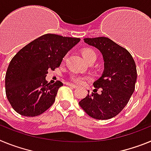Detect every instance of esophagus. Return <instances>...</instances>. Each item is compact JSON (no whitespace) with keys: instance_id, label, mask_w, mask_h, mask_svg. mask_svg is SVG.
Instances as JSON below:
<instances>
[{"instance_id":"34e87169","label":"esophagus","mask_w":151,"mask_h":151,"mask_svg":"<svg viewBox=\"0 0 151 151\" xmlns=\"http://www.w3.org/2000/svg\"><path fill=\"white\" fill-rule=\"evenodd\" d=\"M67 85L68 86H69V87L73 88H77L76 85H73V84H71V83H67Z\"/></svg>"}]
</instances>
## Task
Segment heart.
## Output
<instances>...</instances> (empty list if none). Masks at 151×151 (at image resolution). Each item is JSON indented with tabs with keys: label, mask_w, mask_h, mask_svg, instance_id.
Segmentation results:
<instances>
[{
	"label": "heart",
	"mask_w": 151,
	"mask_h": 151,
	"mask_svg": "<svg viewBox=\"0 0 151 151\" xmlns=\"http://www.w3.org/2000/svg\"><path fill=\"white\" fill-rule=\"evenodd\" d=\"M82 56H83L84 59L87 62H89L91 60H96V59H97V54H96V53L90 48L84 49L82 50ZM86 78H87L85 76L77 74H73L71 76L72 81L74 83L78 84V85H81V84L84 83Z\"/></svg>",
	"instance_id": "obj_1"
}]
</instances>
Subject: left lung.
I'll list each match as a JSON object with an SVG mask.
<instances>
[{
    "instance_id": "1",
    "label": "left lung",
    "mask_w": 151,
    "mask_h": 151,
    "mask_svg": "<svg viewBox=\"0 0 151 151\" xmlns=\"http://www.w3.org/2000/svg\"><path fill=\"white\" fill-rule=\"evenodd\" d=\"M90 46L99 50L103 55L104 69L94 82V90L78 103L89 116L96 119H109L120 113L134 91L137 70L133 57L126 49L106 37L84 38Z\"/></svg>"
}]
</instances>
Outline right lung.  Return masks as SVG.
<instances>
[{"mask_svg":"<svg viewBox=\"0 0 151 151\" xmlns=\"http://www.w3.org/2000/svg\"><path fill=\"white\" fill-rule=\"evenodd\" d=\"M80 40L44 35L13 57L6 73L5 89L13 110L24 116H36L51 106L63 83H47L48 69L59 67L63 58Z\"/></svg>","mask_w":151,"mask_h":151,"instance_id":"right-lung-1","label":"right lung"}]
</instances>
